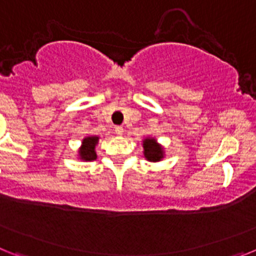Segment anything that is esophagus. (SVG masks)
<instances>
[{
    "instance_id": "34e87169",
    "label": "esophagus",
    "mask_w": 256,
    "mask_h": 256,
    "mask_svg": "<svg viewBox=\"0 0 256 256\" xmlns=\"http://www.w3.org/2000/svg\"><path fill=\"white\" fill-rule=\"evenodd\" d=\"M124 132V128L123 126H115V133H116L118 136H122Z\"/></svg>"
}]
</instances>
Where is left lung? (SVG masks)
Segmentation results:
<instances>
[{
  "label": "left lung",
  "mask_w": 256,
  "mask_h": 256,
  "mask_svg": "<svg viewBox=\"0 0 256 256\" xmlns=\"http://www.w3.org/2000/svg\"><path fill=\"white\" fill-rule=\"evenodd\" d=\"M142 146H144V158L148 162H160L164 158V148H162V144H158V141L155 138H151V137L144 138Z\"/></svg>",
  "instance_id": "8db88e82"
}]
</instances>
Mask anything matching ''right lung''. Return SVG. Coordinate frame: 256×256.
<instances>
[{"label":"right lung","instance_id":"1","mask_svg":"<svg viewBox=\"0 0 256 256\" xmlns=\"http://www.w3.org/2000/svg\"><path fill=\"white\" fill-rule=\"evenodd\" d=\"M98 144V137L97 136H90V137H86L82 141V146L79 148V159L84 160V162H92V160H96V144Z\"/></svg>","mask_w":256,"mask_h":256}]
</instances>
